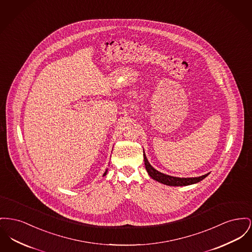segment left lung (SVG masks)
I'll list each match as a JSON object with an SVG mask.
<instances>
[{
  "instance_id": "obj_1",
  "label": "left lung",
  "mask_w": 252,
  "mask_h": 252,
  "mask_svg": "<svg viewBox=\"0 0 252 252\" xmlns=\"http://www.w3.org/2000/svg\"><path fill=\"white\" fill-rule=\"evenodd\" d=\"M144 160H145V165H146V168H147V171H148V175L152 179H154L155 181L159 182V183H162L163 185H166V186H171V187H182V186H189V185H193V184H196L200 181H202L203 179L207 177L208 175L205 174L203 176H200V177H193V178H179V177H173V176H169V175H166V174H163L162 172L156 170L155 168H153L151 166V164L148 163V159H147V156L144 152Z\"/></svg>"
}]
</instances>
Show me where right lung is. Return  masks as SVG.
<instances>
[{
    "mask_svg": "<svg viewBox=\"0 0 252 252\" xmlns=\"http://www.w3.org/2000/svg\"><path fill=\"white\" fill-rule=\"evenodd\" d=\"M106 172H107V169H106V170H105V172H104V175H103V176H104V175H106Z\"/></svg>",
    "mask_w": 252,
    "mask_h": 252,
    "instance_id": "1",
    "label": "right lung"
}]
</instances>
